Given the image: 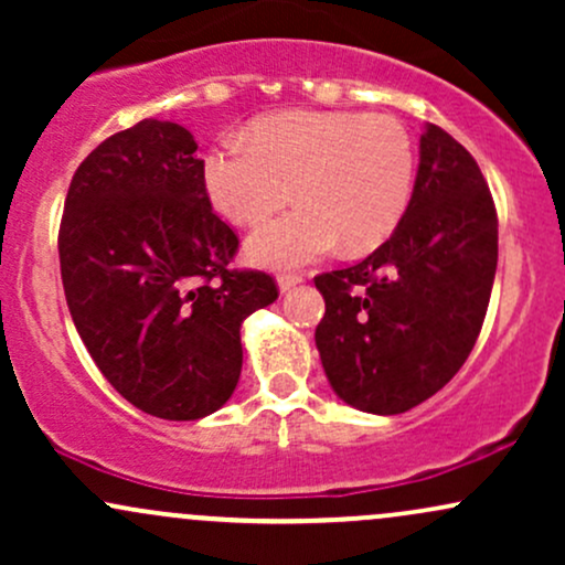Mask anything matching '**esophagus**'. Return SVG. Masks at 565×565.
<instances>
[{
  "label": "esophagus",
  "instance_id": "1",
  "mask_svg": "<svg viewBox=\"0 0 565 565\" xmlns=\"http://www.w3.org/2000/svg\"><path fill=\"white\" fill-rule=\"evenodd\" d=\"M297 284H302V274H281V276H278V289H281V291L295 289Z\"/></svg>",
  "mask_w": 565,
  "mask_h": 565
}]
</instances>
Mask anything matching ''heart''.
<instances>
[{
	"instance_id": "heart-1",
	"label": "heart",
	"mask_w": 565,
	"mask_h": 565,
	"mask_svg": "<svg viewBox=\"0 0 565 565\" xmlns=\"http://www.w3.org/2000/svg\"><path fill=\"white\" fill-rule=\"evenodd\" d=\"M417 148L391 114L281 111L244 140H225L201 164L212 204L231 223L260 225L291 199L297 210L246 242L263 268H297L337 246L361 255L393 236L412 201Z\"/></svg>"
}]
</instances>
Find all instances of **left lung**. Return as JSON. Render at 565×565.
<instances>
[{
  "instance_id": "obj_1",
  "label": "left lung",
  "mask_w": 565,
  "mask_h": 565,
  "mask_svg": "<svg viewBox=\"0 0 565 565\" xmlns=\"http://www.w3.org/2000/svg\"><path fill=\"white\" fill-rule=\"evenodd\" d=\"M497 274V210L476 159L427 125L406 215L350 268L316 276L323 372L348 406L401 414L438 393L481 334Z\"/></svg>"
}]
</instances>
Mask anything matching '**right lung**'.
Instances as JSON below:
<instances>
[{
	"mask_svg": "<svg viewBox=\"0 0 565 565\" xmlns=\"http://www.w3.org/2000/svg\"><path fill=\"white\" fill-rule=\"evenodd\" d=\"M196 140L142 119L82 161L63 206L61 276L84 348L116 393L159 419L217 412L242 374V323L278 297L231 270L238 238L212 212Z\"/></svg>",
	"mask_w": 565,
	"mask_h": 565,
	"instance_id": "add662e5",
	"label": "right lung"
}]
</instances>
